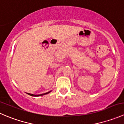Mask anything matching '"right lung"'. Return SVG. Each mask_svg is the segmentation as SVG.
<instances>
[{"instance_id":"obj_1","label":"right lung","mask_w":124,"mask_h":124,"mask_svg":"<svg viewBox=\"0 0 124 124\" xmlns=\"http://www.w3.org/2000/svg\"><path fill=\"white\" fill-rule=\"evenodd\" d=\"M50 91L48 92H47V93H42V94H40V95H33V94H31V93H27L28 95H30L31 96H33V97H38V96H42V95H46V94H47V93H50Z\"/></svg>"}]
</instances>
